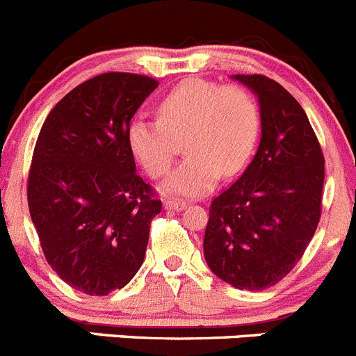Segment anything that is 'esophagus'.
I'll return each mask as SVG.
<instances>
[{"label": "esophagus", "instance_id": "1", "mask_svg": "<svg viewBox=\"0 0 356 356\" xmlns=\"http://www.w3.org/2000/svg\"><path fill=\"white\" fill-rule=\"evenodd\" d=\"M164 208L165 210H176V211H181L187 208V203L181 200H165L164 201Z\"/></svg>", "mask_w": 356, "mask_h": 356}]
</instances>
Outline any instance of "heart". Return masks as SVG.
<instances>
[{
	"mask_svg": "<svg viewBox=\"0 0 356 356\" xmlns=\"http://www.w3.org/2000/svg\"><path fill=\"white\" fill-rule=\"evenodd\" d=\"M261 116L245 88L222 86L204 79L176 84L159 102V118L138 116L127 139L148 175H165L185 138L188 153L172 171L164 191L195 197L207 194L218 176L238 172L252 155Z\"/></svg>",
	"mask_w": 356,
	"mask_h": 356,
	"instance_id": "obj_1",
	"label": "heart"
}]
</instances>
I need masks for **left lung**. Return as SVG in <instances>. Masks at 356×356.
I'll return each mask as SVG.
<instances>
[{"label": "left lung", "instance_id": "left-lung-1", "mask_svg": "<svg viewBox=\"0 0 356 356\" xmlns=\"http://www.w3.org/2000/svg\"><path fill=\"white\" fill-rule=\"evenodd\" d=\"M259 102L261 141L249 168L211 201L204 259L238 289L261 291L304 256L321 217L325 159L295 97L265 76H233Z\"/></svg>", "mask_w": 356, "mask_h": 356}]
</instances>
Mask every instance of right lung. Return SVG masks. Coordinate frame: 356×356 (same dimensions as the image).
Wrapping results in <instances>:
<instances>
[{
    "mask_svg": "<svg viewBox=\"0 0 356 356\" xmlns=\"http://www.w3.org/2000/svg\"><path fill=\"white\" fill-rule=\"evenodd\" d=\"M155 79L107 72L52 107L35 145L28 207L44 256L68 286L104 296L145 261L162 203L136 172L127 132Z\"/></svg>",
    "mask_w": 356,
    "mask_h": 356,
    "instance_id": "right-lung-1",
    "label": "right lung"
}]
</instances>
